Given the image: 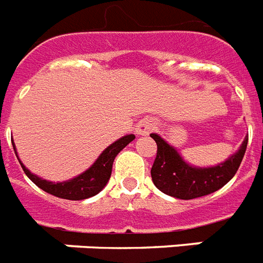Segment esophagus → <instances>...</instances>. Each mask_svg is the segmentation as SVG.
Returning <instances> with one entry per match:
<instances>
[{
	"label": "esophagus",
	"instance_id": "esophagus-1",
	"mask_svg": "<svg viewBox=\"0 0 263 263\" xmlns=\"http://www.w3.org/2000/svg\"><path fill=\"white\" fill-rule=\"evenodd\" d=\"M155 129V121L152 118H144L138 122L137 127H136V132L140 136H144V134H149L152 130Z\"/></svg>",
	"mask_w": 263,
	"mask_h": 263
}]
</instances>
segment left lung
Returning <instances> with one entry per match:
<instances>
[{
    "instance_id": "left-lung-1",
    "label": "left lung",
    "mask_w": 263,
    "mask_h": 263,
    "mask_svg": "<svg viewBox=\"0 0 263 263\" xmlns=\"http://www.w3.org/2000/svg\"><path fill=\"white\" fill-rule=\"evenodd\" d=\"M151 137L157 144L156 159L151 170L153 183L164 194L179 199L198 198L226 186L238 171L249 141L247 136L238 152L221 164L199 168L187 164L160 136L152 133Z\"/></svg>"
}]
</instances>
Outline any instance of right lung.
<instances>
[{"label":"right lung","mask_w":263,"mask_h":263,"mask_svg":"<svg viewBox=\"0 0 263 263\" xmlns=\"http://www.w3.org/2000/svg\"><path fill=\"white\" fill-rule=\"evenodd\" d=\"M136 136L134 134H127L125 137L119 138L118 141H115L114 144H111L110 146H107L102 152V155L98 157V160L88 168L87 171L83 172L81 175L76 176L73 179L66 180V182H48L46 179H42L39 176L33 175L29 172V170L25 168V165L22 164L23 171L25 172V175L28 176L29 179L32 180L33 183L36 184L37 187H41L42 190H45L48 194H52L58 197V198L64 199H72V201H80V199L89 198L93 197L102 191L103 187L106 186L108 179L111 176V171H112V163L114 159L117 157L122 149L125 148L126 145L133 141ZM13 149L14 142H13ZM17 156V152H16Z\"/></svg>","instance_id":"right-lung-1"}]
</instances>
